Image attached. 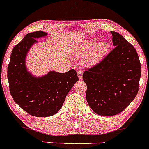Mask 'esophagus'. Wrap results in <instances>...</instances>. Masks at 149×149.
<instances>
[{"instance_id":"esophagus-1","label":"esophagus","mask_w":149,"mask_h":149,"mask_svg":"<svg viewBox=\"0 0 149 149\" xmlns=\"http://www.w3.org/2000/svg\"><path fill=\"white\" fill-rule=\"evenodd\" d=\"M77 74H78L79 80H81L82 78H83V71H80V70H78V71H77Z\"/></svg>"}]
</instances>
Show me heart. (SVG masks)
<instances>
[{"mask_svg": "<svg viewBox=\"0 0 149 149\" xmlns=\"http://www.w3.org/2000/svg\"><path fill=\"white\" fill-rule=\"evenodd\" d=\"M96 39H92L84 43L77 49L76 54L80 58H85V61L91 62L100 59L105 55L109 48V45L107 42H102L97 44Z\"/></svg>", "mask_w": 149, "mask_h": 149, "instance_id": "heart-1", "label": "heart"}]
</instances>
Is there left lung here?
<instances>
[{
	"instance_id": "left-lung-1",
	"label": "left lung",
	"mask_w": 149,
	"mask_h": 149,
	"mask_svg": "<svg viewBox=\"0 0 149 149\" xmlns=\"http://www.w3.org/2000/svg\"><path fill=\"white\" fill-rule=\"evenodd\" d=\"M114 49L83 73L86 100L91 109L103 116L120 113L139 90L141 63L136 49L120 34L111 31Z\"/></svg>"
}]
</instances>
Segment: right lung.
Listing matches in <instances>:
<instances>
[{
  "mask_svg": "<svg viewBox=\"0 0 149 149\" xmlns=\"http://www.w3.org/2000/svg\"><path fill=\"white\" fill-rule=\"evenodd\" d=\"M47 35L40 31L26 34L13 49L8 67L12 97L23 110L36 117H48L57 113L78 80L74 69L64 73L51 71L41 77L34 76L27 71V53L38 42L36 38Z\"/></svg>",
  "mask_w": 149,
  "mask_h": 149,
  "instance_id": "1",
  "label": "right lung"
}]
</instances>
